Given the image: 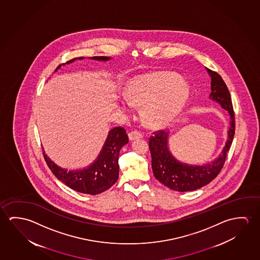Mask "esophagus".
Returning a JSON list of instances; mask_svg holds the SVG:
<instances>
[{
	"instance_id": "1",
	"label": "esophagus",
	"mask_w": 260,
	"mask_h": 260,
	"mask_svg": "<svg viewBox=\"0 0 260 260\" xmlns=\"http://www.w3.org/2000/svg\"><path fill=\"white\" fill-rule=\"evenodd\" d=\"M142 137H143V134H142V133L138 132V131H133V132L129 133V134H128V138H129V140L130 141L140 139Z\"/></svg>"
}]
</instances>
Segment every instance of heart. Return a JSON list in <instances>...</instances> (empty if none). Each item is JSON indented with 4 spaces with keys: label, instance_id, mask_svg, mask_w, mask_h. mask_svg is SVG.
<instances>
[{
    "label": "heart",
    "instance_id": "heart-1",
    "mask_svg": "<svg viewBox=\"0 0 260 260\" xmlns=\"http://www.w3.org/2000/svg\"><path fill=\"white\" fill-rule=\"evenodd\" d=\"M126 93L118 99L121 110L129 113L136 105H144L142 114L145 123L152 127H164L181 114L190 98V88L179 75L154 72L133 78Z\"/></svg>",
    "mask_w": 260,
    "mask_h": 260
}]
</instances>
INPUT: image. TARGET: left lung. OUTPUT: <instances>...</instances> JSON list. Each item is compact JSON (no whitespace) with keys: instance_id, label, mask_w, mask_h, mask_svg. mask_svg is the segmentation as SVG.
<instances>
[{"instance_id":"1","label":"left lung","mask_w":260,"mask_h":260,"mask_svg":"<svg viewBox=\"0 0 260 260\" xmlns=\"http://www.w3.org/2000/svg\"><path fill=\"white\" fill-rule=\"evenodd\" d=\"M205 69L211 80L209 99L218 103L230 116L227 140L220 153L205 164H190L177 159L170 150L171 131L156 133L149 141L154 177L170 189L181 192L200 189L217 177L224 165L235 134V116L230 91L218 73Z\"/></svg>"}]
</instances>
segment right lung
<instances>
[{"instance_id": "add662e5", "label": "right lung", "mask_w": 260, "mask_h": 260, "mask_svg": "<svg viewBox=\"0 0 260 260\" xmlns=\"http://www.w3.org/2000/svg\"><path fill=\"white\" fill-rule=\"evenodd\" d=\"M84 58L83 57L73 58L65 64H70L78 59L81 60ZM89 58L98 61L107 62L109 61L112 58L92 57ZM60 68L61 65L57 68L55 72H57V70ZM126 144H128V137L124 128L120 126L113 128L107 134V139L98 157L90 165L82 169L68 171L66 168H62L61 166L55 164L46 154L44 150L43 155L47 165L54 175L68 187H70V189L80 193L95 195L108 190L118 180L119 152Z\"/></svg>"}]
</instances>
